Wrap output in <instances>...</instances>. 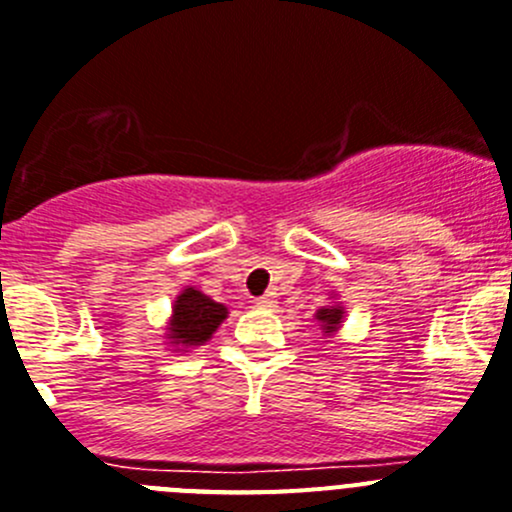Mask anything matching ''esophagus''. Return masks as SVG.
Returning <instances> with one entry per match:
<instances>
[{
    "label": "esophagus",
    "instance_id": "obj_1",
    "mask_svg": "<svg viewBox=\"0 0 512 512\" xmlns=\"http://www.w3.org/2000/svg\"><path fill=\"white\" fill-rule=\"evenodd\" d=\"M275 296L273 293H265V296H260V299H255V306H260V309H275Z\"/></svg>",
    "mask_w": 512,
    "mask_h": 512
}]
</instances>
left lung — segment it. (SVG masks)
<instances>
[{"instance_id":"8db88e82","label":"left lung","mask_w":512,"mask_h":512,"mask_svg":"<svg viewBox=\"0 0 512 512\" xmlns=\"http://www.w3.org/2000/svg\"><path fill=\"white\" fill-rule=\"evenodd\" d=\"M317 319H319V322H322L324 330L335 332L337 324H340V319H342V309H340V306H327V309L319 311Z\"/></svg>"}]
</instances>
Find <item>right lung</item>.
<instances>
[{"mask_svg":"<svg viewBox=\"0 0 512 512\" xmlns=\"http://www.w3.org/2000/svg\"><path fill=\"white\" fill-rule=\"evenodd\" d=\"M226 319V306L216 304L213 299L203 296L195 288H185L175 301V314H172V340L175 345H201L216 332Z\"/></svg>","mask_w":512,"mask_h":512,"instance_id":"obj_1","label":"right lung"}]
</instances>
